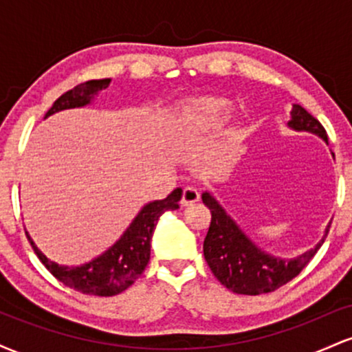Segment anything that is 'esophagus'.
Masks as SVG:
<instances>
[{
  "label": "esophagus",
  "instance_id": "1",
  "mask_svg": "<svg viewBox=\"0 0 352 352\" xmlns=\"http://www.w3.org/2000/svg\"><path fill=\"white\" fill-rule=\"evenodd\" d=\"M199 199H200L199 190H197L195 187H185L184 193H182L180 204L184 205V207H188V205H193L195 201H199Z\"/></svg>",
  "mask_w": 352,
  "mask_h": 352
}]
</instances>
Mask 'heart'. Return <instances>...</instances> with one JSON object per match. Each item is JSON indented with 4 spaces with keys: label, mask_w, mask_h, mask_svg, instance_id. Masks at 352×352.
Segmentation results:
<instances>
[{
    "label": "heart",
    "mask_w": 352,
    "mask_h": 352,
    "mask_svg": "<svg viewBox=\"0 0 352 352\" xmlns=\"http://www.w3.org/2000/svg\"><path fill=\"white\" fill-rule=\"evenodd\" d=\"M228 111V104L221 99L201 98L182 107L173 124V135L179 139H190L213 125Z\"/></svg>",
    "instance_id": "b5f03b06"
}]
</instances>
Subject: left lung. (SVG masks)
Listing matches in <instances>:
<instances>
[{
  "label": "left lung",
  "mask_w": 352,
  "mask_h": 352,
  "mask_svg": "<svg viewBox=\"0 0 352 352\" xmlns=\"http://www.w3.org/2000/svg\"><path fill=\"white\" fill-rule=\"evenodd\" d=\"M289 125L296 131L314 132L328 142V134L321 122L300 104L293 106ZM201 200L212 213L208 233L204 241L205 260L213 276L225 288L236 294L256 296V294L273 293L285 286L286 283L296 278L313 260L329 232L326 230V236L308 253L294 260H280V258L270 256L261 252L256 245H253L210 193H204Z\"/></svg>",
  "instance_id": "8db88e82"
}]
</instances>
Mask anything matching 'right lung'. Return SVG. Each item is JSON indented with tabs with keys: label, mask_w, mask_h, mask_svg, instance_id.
I'll return each mask as SVG.
<instances>
[{
	"label": "right lung",
	"mask_w": 352,
	"mask_h": 352,
	"mask_svg": "<svg viewBox=\"0 0 352 352\" xmlns=\"http://www.w3.org/2000/svg\"><path fill=\"white\" fill-rule=\"evenodd\" d=\"M111 79H94L87 82L78 84L63 94L52 104L47 111V116L64 109L82 107L91 102L92 96L98 94L100 89H106ZM182 199V188H175L167 199L152 201L140 210L139 215L132 221L131 227L125 230L114 246L100 254L96 260L89 261L82 266H60L54 261L47 260L44 254L36 248L31 236H26L33 246L34 253L41 260L56 280L69 288L84 294H94V296H114L122 293L144 273L145 266L151 260V238L155 228L157 220L167 210H177L179 200Z\"/></svg>",
	"instance_id": "add662e5"
}]
</instances>
